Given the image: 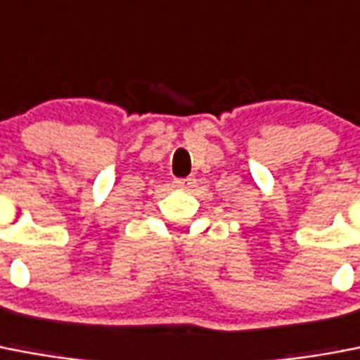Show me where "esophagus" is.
<instances>
[{
	"label": "esophagus",
	"mask_w": 360,
	"mask_h": 360,
	"mask_svg": "<svg viewBox=\"0 0 360 360\" xmlns=\"http://www.w3.org/2000/svg\"><path fill=\"white\" fill-rule=\"evenodd\" d=\"M194 183H195V179H192V177H185V179H175L174 186L179 190H188L194 186Z\"/></svg>",
	"instance_id": "34e87169"
}]
</instances>
